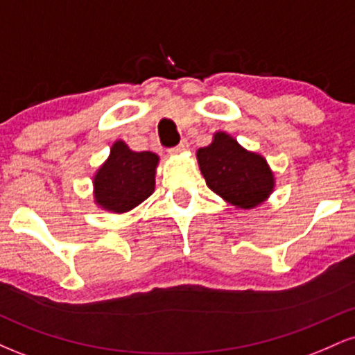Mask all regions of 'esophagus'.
<instances>
[{"instance_id": "obj_1", "label": "esophagus", "mask_w": 355, "mask_h": 355, "mask_svg": "<svg viewBox=\"0 0 355 355\" xmlns=\"http://www.w3.org/2000/svg\"><path fill=\"white\" fill-rule=\"evenodd\" d=\"M187 150H189V141L183 140L180 145H177V146H175V148L170 150V155H180L183 152H187Z\"/></svg>"}]
</instances>
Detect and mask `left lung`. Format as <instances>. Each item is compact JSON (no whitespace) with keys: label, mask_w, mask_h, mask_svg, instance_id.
Returning a JSON list of instances; mask_svg holds the SVG:
<instances>
[{"label":"left lung","mask_w":355,"mask_h":355,"mask_svg":"<svg viewBox=\"0 0 355 355\" xmlns=\"http://www.w3.org/2000/svg\"><path fill=\"white\" fill-rule=\"evenodd\" d=\"M197 162L209 189L235 209L252 210L274 193L275 175L266 157L227 132H215L211 144L197 150Z\"/></svg>","instance_id":"left-lung-1"}]
</instances>
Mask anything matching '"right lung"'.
<instances>
[{"label": "right lung", "mask_w": 355, "mask_h": 355, "mask_svg": "<svg viewBox=\"0 0 355 355\" xmlns=\"http://www.w3.org/2000/svg\"><path fill=\"white\" fill-rule=\"evenodd\" d=\"M160 157L133 152L123 140L113 141L107 160L93 175V202L110 214H126L155 191Z\"/></svg>", "instance_id": "right-lung-1"}]
</instances>
